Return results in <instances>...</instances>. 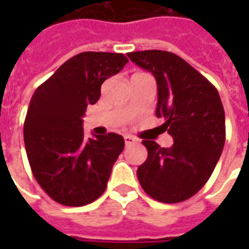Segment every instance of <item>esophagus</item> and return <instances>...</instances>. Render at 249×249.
Returning a JSON list of instances; mask_svg holds the SVG:
<instances>
[{
	"label": "esophagus",
	"instance_id": "esophagus-1",
	"mask_svg": "<svg viewBox=\"0 0 249 249\" xmlns=\"http://www.w3.org/2000/svg\"><path fill=\"white\" fill-rule=\"evenodd\" d=\"M124 140H125V145H132V144L139 142V140H137L136 137H133V136H125Z\"/></svg>",
	"mask_w": 249,
	"mask_h": 249
}]
</instances>
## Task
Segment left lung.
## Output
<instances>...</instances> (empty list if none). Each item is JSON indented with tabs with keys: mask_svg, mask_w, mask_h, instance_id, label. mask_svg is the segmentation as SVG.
Here are the masks:
<instances>
[{
	"mask_svg": "<svg viewBox=\"0 0 249 249\" xmlns=\"http://www.w3.org/2000/svg\"><path fill=\"white\" fill-rule=\"evenodd\" d=\"M130 61L151 71L157 82L156 116L171 148L142 140L148 151L137 169L141 187L160 203H181L201 189L219 161L225 142V114L217 89L175 53H128Z\"/></svg>",
	"mask_w": 249,
	"mask_h": 249,
	"instance_id": "8db88e82",
	"label": "left lung"
}]
</instances>
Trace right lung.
<instances>
[{"label": "right lung", "instance_id": "add662e5", "mask_svg": "<svg viewBox=\"0 0 249 249\" xmlns=\"http://www.w3.org/2000/svg\"><path fill=\"white\" fill-rule=\"evenodd\" d=\"M126 62L121 53H80L41 84L30 100L25 149L37 183L57 203L87 205L107 188L124 139L117 133L87 139L82 117L88 105L98 101L103 82Z\"/></svg>", "mask_w": 249, "mask_h": 249}]
</instances>
